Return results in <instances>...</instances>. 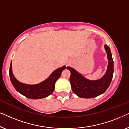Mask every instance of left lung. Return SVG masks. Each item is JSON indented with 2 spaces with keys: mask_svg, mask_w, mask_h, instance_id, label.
Segmentation results:
<instances>
[{
  "mask_svg": "<svg viewBox=\"0 0 129 129\" xmlns=\"http://www.w3.org/2000/svg\"><path fill=\"white\" fill-rule=\"evenodd\" d=\"M108 59V65L106 73L101 78L90 80L77 72L75 69L67 67L70 70V82L72 91L77 96L82 98H93L105 93L110 86L113 75V60L110 49L107 45H105Z\"/></svg>",
  "mask_w": 129,
  "mask_h": 129,
  "instance_id": "8db88e82",
  "label": "left lung"
}]
</instances>
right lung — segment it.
Here are the masks:
<instances>
[{
  "mask_svg": "<svg viewBox=\"0 0 129 129\" xmlns=\"http://www.w3.org/2000/svg\"><path fill=\"white\" fill-rule=\"evenodd\" d=\"M66 67L63 66L54 70L45 80L36 84H27L17 80L12 72V61L9 69L11 82L15 89L26 98L30 99H40L49 96L53 92L56 81L61 76V72Z\"/></svg>",
  "mask_w": 129,
  "mask_h": 129,
  "instance_id": "obj_1",
  "label": "right lung"
}]
</instances>
